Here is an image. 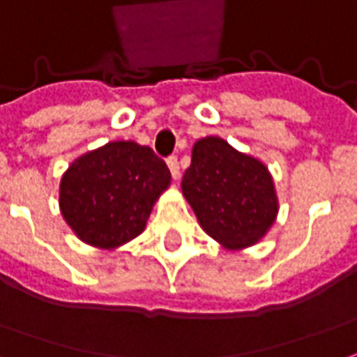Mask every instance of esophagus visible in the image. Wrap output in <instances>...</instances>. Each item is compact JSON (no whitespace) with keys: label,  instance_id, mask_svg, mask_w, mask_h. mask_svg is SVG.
<instances>
[{"label":"esophagus","instance_id":"34e87169","mask_svg":"<svg viewBox=\"0 0 357 357\" xmlns=\"http://www.w3.org/2000/svg\"><path fill=\"white\" fill-rule=\"evenodd\" d=\"M168 168H170L172 172V178L179 179V162L176 156H170V158H168Z\"/></svg>","mask_w":357,"mask_h":357}]
</instances>
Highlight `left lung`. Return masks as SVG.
Listing matches in <instances>:
<instances>
[{"label": "left lung", "mask_w": 357, "mask_h": 357, "mask_svg": "<svg viewBox=\"0 0 357 357\" xmlns=\"http://www.w3.org/2000/svg\"><path fill=\"white\" fill-rule=\"evenodd\" d=\"M181 193L199 226L228 251L259 243L273 228L280 208L265 162L239 153L214 135L193 144Z\"/></svg>", "instance_id": "8db88e82"}]
</instances>
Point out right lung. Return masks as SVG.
Instances as JSON below:
<instances>
[{
  "instance_id": "add662e5",
  "label": "right lung",
  "mask_w": 357,
  "mask_h": 357,
  "mask_svg": "<svg viewBox=\"0 0 357 357\" xmlns=\"http://www.w3.org/2000/svg\"><path fill=\"white\" fill-rule=\"evenodd\" d=\"M170 183L151 146L112 141L69 164L59 179V213L83 243L114 251L143 234Z\"/></svg>"
}]
</instances>
